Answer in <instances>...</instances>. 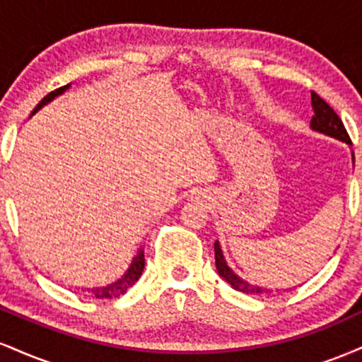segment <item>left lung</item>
<instances>
[{"mask_svg":"<svg viewBox=\"0 0 362 362\" xmlns=\"http://www.w3.org/2000/svg\"><path fill=\"white\" fill-rule=\"evenodd\" d=\"M311 107H313V110H315L313 119H311V127L317 129V131H320V132H323V134L332 136V138H337L340 141H346V143L352 144V141H351V138H349L346 127H344L342 120H340L339 115L335 114V110L332 109V107L328 105V103L323 100L322 97H320L317 91H311ZM214 259H216V269H218L219 276H221L223 279L228 282V284H231V288L233 289L242 291V293H247V294L267 293V289L259 288V286L248 284V282L240 279V277L236 276V274L231 271L230 267H228L226 262H224V257H223L221 248H219L218 242L214 243Z\"/></svg>","mask_w":362,"mask_h":362,"instance_id":"8db88e82","label":"left lung"}]
</instances>
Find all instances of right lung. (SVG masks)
I'll use <instances>...</instances> for the list:
<instances>
[{
	"mask_svg": "<svg viewBox=\"0 0 362 362\" xmlns=\"http://www.w3.org/2000/svg\"><path fill=\"white\" fill-rule=\"evenodd\" d=\"M68 86H69V85L61 86V88H56L54 91H51V93L45 95V97L42 98V100L39 102V105L35 107L32 114H35V112L39 110L40 107L45 105V103H47V102H51L54 97H57V95H61L62 91L68 88ZM143 269H144V252L141 250V252L138 253V255L134 257V260H132L131 267H129V271L126 272V276H124L122 279H119L117 282H114V284L107 286V288L88 289V293L95 294V296H97V298H102V300H103V298H109V300H112V298H119L120 294L127 293V289L131 288V286L134 284V282L139 279V276H141V272H143Z\"/></svg>",
	"mask_w": 362,
	"mask_h": 362,
	"instance_id": "1",
	"label": "right lung"
}]
</instances>
